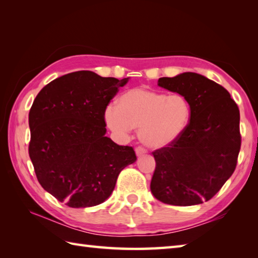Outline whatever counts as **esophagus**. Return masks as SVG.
<instances>
[{
    "mask_svg": "<svg viewBox=\"0 0 258 258\" xmlns=\"http://www.w3.org/2000/svg\"><path fill=\"white\" fill-rule=\"evenodd\" d=\"M135 152H136V155H138V156H142V155L146 154L147 150L145 149V147H143V146H138V147H136V149H135Z\"/></svg>",
    "mask_w": 258,
    "mask_h": 258,
    "instance_id": "esophagus-1",
    "label": "esophagus"
}]
</instances>
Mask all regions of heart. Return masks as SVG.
I'll list each match as a JSON object with an SVG mask.
<instances>
[{
  "instance_id": "heart-1",
  "label": "heart",
  "mask_w": 258,
  "mask_h": 258,
  "mask_svg": "<svg viewBox=\"0 0 258 258\" xmlns=\"http://www.w3.org/2000/svg\"><path fill=\"white\" fill-rule=\"evenodd\" d=\"M190 106L180 94L136 87L118 98L117 106L109 105L105 120L112 130L127 134L139 128L140 140L152 149H161L176 141L187 126Z\"/></svg>"
}]
</instances>
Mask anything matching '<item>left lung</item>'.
Masks as SVG:
<instances>
[{
	"instance_id": "8db88e82",
	"label": "left lung",
	"mask_w": 258,
	"mask_h": 258,
	"mask_svg": "<svg viewBox=\"0 0 258 258\" xmlns=\"http://www.w3.org/2000/svg\"><path fill=\"white\" fill-rule=\"evenodd\" d=\"M158 85L183 95L190 117L176 141L153 152L156 166L151 190L165 204H202L236 168L242 143L238 106L222 85L197 73L161 78Z\"/></svg>"
}]
</instances>
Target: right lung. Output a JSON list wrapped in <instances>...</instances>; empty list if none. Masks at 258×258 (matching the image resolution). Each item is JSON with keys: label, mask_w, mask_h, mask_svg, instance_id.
Here are the masks:
<instances>
[{"label": "right lung", "mask_w": 258, "mask_h": 258, "mask_svg": "<svg viewBox=\"0 0 258 258\" xmlns=\"http://www.w3.org/2000/svg\"><path fill=\"white\" fill-rule=\"evenodd\" d=\"M127 80L78 71L52 81L33 102L29 154L37 180L70 207L101 204L136 161L132 146L105 136L107 105Z\"/></svg>", "instance_id": "1"}]
</instances>
